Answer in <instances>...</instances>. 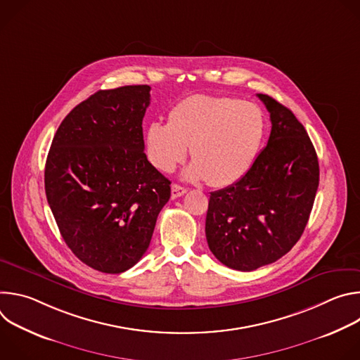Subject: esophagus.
<instances>
[{"label":"esophagus","instance_id":"esophagus-1","mask_svg":"<svg viewBox=\"0 0 360 360\" xmlns=\"http://www.w3.org/2000/svg\"><path fill=\"white\" fill-rule=\"evenodd\" d=\"M185 193H186V188H184V186L178 185V184H174V185L171 186V196H172V199L179 198V196H182V195H185Z\"/></svg>","mask_w":360,"mask_h":360}]
</instances>
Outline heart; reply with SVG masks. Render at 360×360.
Masks as SVG:
<instances>
[{
    "instance_id": "heart-1",
    "label": "heart",
    "mask_w": 360,
    "mask_h": 360,
    "mask_svg": "<svg viewBox=\"0 0 360 360\" xmlns=\"http://www.w3.org/2000/svg\"><path fill=\"white\" fill-rule=\"evenodd\" d=\"M265 131V114L253 102L198 94L176 104L168 122L149 124L146 153L158 169L171 172L191 146L195 161L186 168L185 176L226 186L249 171Z\"/></svg>"
}]
</instances>
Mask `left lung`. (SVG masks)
Masks as SVG:
<instances>
[{"label": "left lung", "mask_w": 360, "mask_h": 360, "mask_svg": "<svg viewBox=\"0 0 360 360\" xmlns=\"http://www.w3.org/2000/svg\"><path fill=\"white\" fill-rule=\"evenodd\" d=\"M271 114L266 146L235 184L211 192L205 233L215 258L250 272L276 262L302 236L318 185L319 162L293 112L258 94Z\"/></svg>", "instance_id": "8db88e82"}]
</instances>
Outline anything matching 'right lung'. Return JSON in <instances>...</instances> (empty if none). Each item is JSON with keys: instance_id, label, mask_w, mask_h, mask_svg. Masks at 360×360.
Wrapping results in <instances>:
<instances>
[{"instance_id": "obj_1", "label": "right lung", "mask_w": 360, "mask_h": 360, "mask_svg": "<svg viewBox=\"0 0 360 360\" xmlns=\"http://www.w3.org/2000/svg\"><path fill=\"white\" fill-rule=\"evenodd\" d=\"M149 91L127 85L82 101L61 122L45 162L46 200L65 243L104 274L142 258L171 196V181L143 152Z\"/></svg>"}]
</instances>
